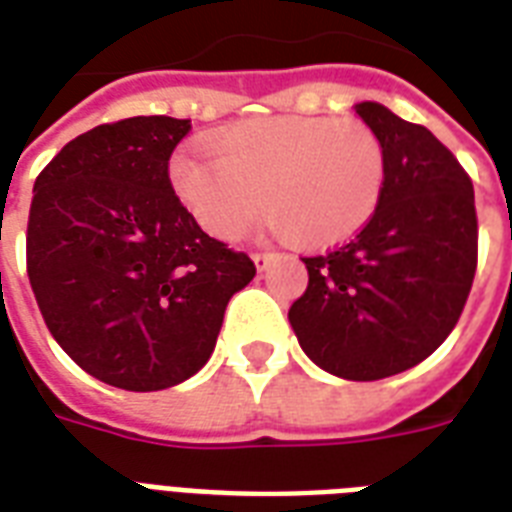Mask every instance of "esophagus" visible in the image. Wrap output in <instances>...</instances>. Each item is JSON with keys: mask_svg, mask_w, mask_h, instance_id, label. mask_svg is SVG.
<instances>
[{"mask_svg": "<svg viewBox=\"0 0 512 512\" xmlns=\"http://www.w3.org/2000/svg\"><path fill=\"white\" fill-rule=\"evenodd\" d=\"M252 260H255V268L260 273L268 271L273 265V260H276V255H271V252H257V255H252Z\"/></svg>", "mask_w": 512, "mask_h": 512, "instance_id": "1", "label": "esophagus"}]
</instances>
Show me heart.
Listing matches in <instances>:
<instances>
[{
  "instance_id": "1",
  "label": "heart",
  "mask_w": 512,
  "mask_h": 512,
  "mask_svg": "<svg viewBox=\"0 0 512 512\" xmlns=\"http://www.w3.org/2000/svg\"><path fill=\"white\" fill-rule=\"evenodd\" d=\"M209 151L175 154L170 183L185 212L220 241L239 239L263 204L268 228L295 233L305 247L348 241L380 207L388 172L366 124L327 116L241 122L217 132Z\"/></svg>"
}]
</instances>
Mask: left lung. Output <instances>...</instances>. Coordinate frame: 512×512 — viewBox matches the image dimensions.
Returning a JSON list of instances; mask_svg holds the SVG:
<instances>
[{
	"instance_id": "8db88e82",
	"label": "left lung",
	"mask_w": 512,
	"mask_h": 512,
	"mask_svg": "<svg viewBox=\"0 0 512 512\" xmlns=\"http://www.w3.org/2000/svg\"><path fill=\"white\" fill-rule=\"evenodd\" d=\"M385 148L380 207L350 244L303 257L308 289L289 308L305 356L342 380H382L433 353L473 287V183L430 130L382 103H356Z\"/></svg>"
}]
</instances>
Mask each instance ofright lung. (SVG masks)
Returning a JSON list of instances; mask_svg holds the SVG:
<instances>
[{
  "label": "right lung",
  "instance_id": "right-lung-1",
  "mask_svg": "<svg viewBox=\"0 0 512 512\" xmlns=\"http://www.w3.org/2000/svg\"><path fill=\"white\" fill-rule=\"evenodd\" d=\"M188 119L84 132L36 177L28 281L58 345L95 380L148 393L207 364L255 263L201 231L167 164Z\"/></svg>",
  "mask_w": 512,
  "mask_h": 512
}]
</instances>
